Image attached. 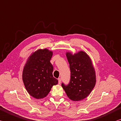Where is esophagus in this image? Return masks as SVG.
I'll return each mask as SVG.
<instances>
[{
	"mask_svg": "<svg viewBox=\"0 0 121 121\" xmlns=\"http://www.w3.org/2000/svg\"><path fill=\"white\" fill-rule=\"evenodd\" d=\"M61 82V78H59V79H58V83H59V84H60Z\"/></svg>",
	"mask_w": 121,
	"mask_h": 121,
	"instance_id": "34e87169",
	"label": "esophagus"
}]
</instances>
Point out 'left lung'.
I'll use <instances>...</instances> for the list:
<instances>
[{"instance_id":"left-lung-1","label":"left lung","mask_w":121,"mask_h":121,"mask_svg":"<svg viewBox=\"0 0 121 121\" xmlns=\"http://www.w3.org/2000/svg\"><path fill=\"white\" fill-rule=\"evenodd\" d=\"M70 65L71 78L67 86L62 87L70 99L82 100L88 96L96 85V72L90 56L85 52L80 51L72 54L66 52Z\"/></svg>"}]
</instances>
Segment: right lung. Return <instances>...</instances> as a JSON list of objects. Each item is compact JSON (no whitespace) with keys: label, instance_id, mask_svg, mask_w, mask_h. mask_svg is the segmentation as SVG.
I'll return each instance as SVG.
<instances>
[{"label":"right lung","instance_id":"add662e5","mask_svg":"<svg viewBox=\"0 0 121 121\" xmlns=\"http://www.w3.org/2000/svg\"><path fill=\"white\" fill-rule=\"evenodd\" d=\"M53 52L47 49H39L30 55L24 65L22 79L30 95L36 99L45 97L53 86L58 83L53 77V67L50 60Z\"/></svg>","mask_w":121,"mask_h":121}]
</instances>
